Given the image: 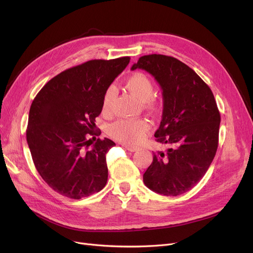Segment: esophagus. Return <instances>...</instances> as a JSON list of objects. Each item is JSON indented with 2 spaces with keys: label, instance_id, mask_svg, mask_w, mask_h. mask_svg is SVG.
Instances as JSON below:
<instances>
[{
  "label": "esophagus",
  "instance_id": "esophagus-1",
  "mask_svg": "<svg viewBox=\"0 0 253 253\" xmlns=\"http://www.w3.org/2000/svg\"><path fill=\"white\" fill-rule=\"evenodd\" d=\"M123 147H124L126 150H128L129 152H136V151L139 149L138 147H135V145L126 144V143H124V144H123Z\"/></svg>",
  "mask_w": 253,
  "mask_h": 253
}]
</instances>
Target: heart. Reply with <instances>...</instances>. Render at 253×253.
<instances>
[{
  "mask_svg": "<svg viewBox=\"0 0 253 253\" xmlns=\"http://www.w3.org/2000/svg\"><path fill=\"white\" fill-rule=\"evenodd\" d=\"M126 88L132 95L135 96L141 102L148 104L152 103L154 95V84L149 77L142 73H135L129 77L126 81ZM116 95V89L110 86L105 90L102 97V111L109 113L112 108V103ZM150 128V123L147 119L134 120H118L109 128L110 135L125 143H135L142 139L144 134Z\"/></svg>",
  "mask_w": 253,
  "mask_h": 253,
  "instance_id": "1",
  "label": "heart"
}]
</instances>
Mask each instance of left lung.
<instances>
[{
  "mask_svg": "<svg viewBox=\"0 0 253 253\" xmlns=\"http://www.w3.org/2000/svg\"><path fill=\"white\" fill-rule=\"evenodd\" d=\"M136 69L151 74L162 89L163 115L155 137L170 145L153 154L143 182L158 194L181 195L201 180L216 154L220 115L213 93L174 57L144 55L132 65Z\"/></svg>",
  "mask_w": 253,
  "mask_h": 253,
  "instance_id": "obj_1",
  "label": "left lung"
}]
</instances>
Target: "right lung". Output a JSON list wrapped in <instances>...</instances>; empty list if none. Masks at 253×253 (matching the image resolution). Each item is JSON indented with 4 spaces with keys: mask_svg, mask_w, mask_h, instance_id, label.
Segmentation results:
<instances>
[{
    "mask_svg": "<svg viewBox=\"0 0 253 253\" xmlns=\"http://www.w3.org/2000/svg\"><path fill=\"white\" fill-rule=\"evenodd\" d=\"M130 57L93 59L58 74L33 100L26 140L39 174L51 189L75 200L101 191L108 181L105 155L116 143L100 135L95 118L105 90ZM92 137V138H93Z\"/></svg>",
    "mask_w": 253,
    "mask_h": 253,
    "instance_id": "obj_1",
    "label": "right lung"
}]
</instances>
